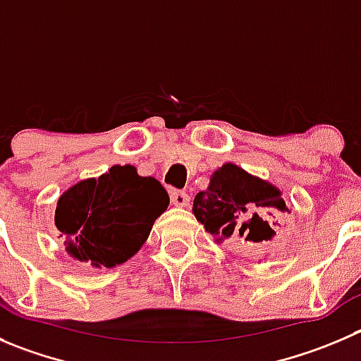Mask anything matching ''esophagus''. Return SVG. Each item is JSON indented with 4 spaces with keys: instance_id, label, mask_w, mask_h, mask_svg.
<instances>
[{
    "instance_id": "34e87169",
    "label": "esophagus",
    "mask_w": 361,
    "mask_h": 361,
    "mask_svg": "<svg viewBox=\"0 0 361 361\" xmlns=\"http://www.w3.org/2000/svg\"><path fill=\"white\" fill-rule=\"evenodd\" d=\"M170 200H171V204L177 205V207H186V205L190 204V195L183 190H171Z\"/></svg>"
}]
</instances>
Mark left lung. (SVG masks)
<instances>
[{
    "mask_svg": "<svg viewBox=\"0 0 361 361\" xmlns=\"http://www.w3.org/2000/svg\"><path fill=\"white\" fill-rule=\"evenodd\" d=\"M289 211L280 191L235 164H223L205 191L195 197L193 212L216 241H269L274 230L262 212L276 218Z\"/></svg>",
    "mask_w": 361,
    "mask_h": 361,
    "instance_id": "obj_1",
    "label": "left lung"
}]
</instances>
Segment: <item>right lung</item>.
<instances>
[{
	"label": "right lung",
	"instance_id": "obj_1",
	"mask_svg": "<svg viewBox=\"0 0 361 361\" xmlns=\"http://www.w3.org/2000/svg\"><path fill=\"white\" fill-rule=\"evenodd\" d=\"M168 204L159 180L140 177L131 164H116L65 191L54 223L72 257L94 267H113L142 248Z\"/></svg>",
	"mask_w": 361,
	"mask_h": 361
}]
</instances>
